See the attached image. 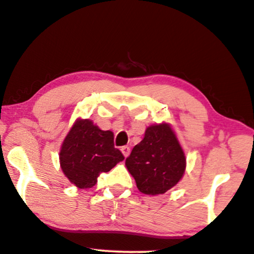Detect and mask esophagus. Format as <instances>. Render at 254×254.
I'll return each instance as SVG.
<instances>
[{
    "label": "esophagus",
    "instance_id": "obj_1",
    "mask_svg": "<svg viewBox=\"0 0 254 254\" xmlns=\"http://www.w3.org/2000/svg\"><path fill=\"white\" fill-rule=\"evenodd\" d=\"M121 151H122V153H123V155H124V157H127V156H129V153H130V147L127 146V145L122 146Z\"/></svg>",
    "mask_w": 254,
    "mask_h": 254
}]
</instances>
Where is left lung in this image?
<instances>
[{"mask_svg": "<svg viewBox=\"0 0 254 254\" xmlns=\"http://www.w3.org/2000/svg\"><path fill=\"white\" fill-rule=\"evenodd\" d=\"M138 190L162 194L181 181L185 172L184 151L170 125H151L125 160Z\"/></svg>", "mask_w": 254, "mask_h": 254, "instance_id": "8db88e82", "label": "left lung"}]
</instances>
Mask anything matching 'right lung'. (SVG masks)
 Listing matches in <instances>:
<instances>
[{"label": "right lung", "mask_w": 254, "mask_h": 254, "mask_svg": "<svg viewBox=\"0 0 254 254\" xmlns=\"http://www.w3.org/2000/svg\"><path fill=\"white\" fill-rule=\"evenodd\" d=\"M123 159V153L115 147L114 133L89 120L73 124L60 152L63 173L79 189L92 188L101 173L110 171Z\"/></svg>", "instance_id": "add662e5"}]
</instances>
